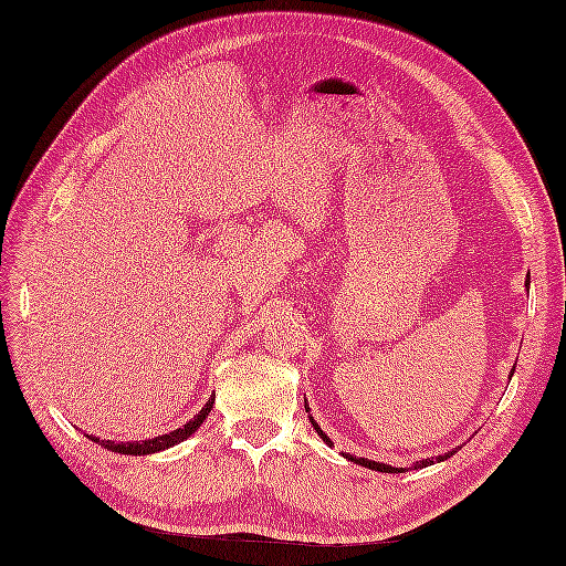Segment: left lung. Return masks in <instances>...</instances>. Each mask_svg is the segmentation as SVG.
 Listing matches in <instances>:
<instances>
[{
    "label": "left lung",
    "instance_id": "left-lung-1",
    "mask_svg": "<svg viewBox=\"0 0 566 566\" xmlns=\"http://www.w3.org/2000/svg\"><path fill=\"white\" fill-rule=\"evenodd\" d=\"M514 369H516V366H514ZM306 410H308V405H306ZM311 422H313V419H311ZM313 429L321 433V439H323L325 443H331V439L325 437V433L321 431V427L315 424V422H313ZM455 451H458V449H455ZM455 451H451V453H443V455H439V458H427V461H419V463H415V468H427V465H431L433 461H446V458H451ZM347 458H349V461H354V463H359V465L369 468V470H378V472H400V470H402V468H390V465H386V463L369 461V458H357V455H347Z\"/></svg>",
    "mask_w": 566,
    "mask_h": 566
}]
</instances>
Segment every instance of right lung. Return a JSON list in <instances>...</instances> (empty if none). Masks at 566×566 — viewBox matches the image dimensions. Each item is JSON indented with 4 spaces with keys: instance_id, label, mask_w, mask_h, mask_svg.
I'll return each mask as SVG.
<instances>
[{
    "instance_id": "1",
    "label": "right lung",
    "mask_w": 566,
    "mask_h": 566,
    "mask_svg": "<svg viewBox=\"0 0 566 566\" xmlns=\"http://www.w3.org/2000/svg\"><path fill=\"white\" fill-rule=\"evenodd\" d=\"M212 405H214V398L207 400V405L202 407L200 412H197L188 424H182L180 429H174L170 433H164V437H156V439H147V441H127V443H115V441H98L96 437H88L91 441H96L101 446H105V449H111L115 453H125V455H147V453H156V451H164L168 449V446H176L180 441H186L190 433H195L197 429H200V424L207 419V415L212 412Z\"/></svg>"
}]
</instances>
